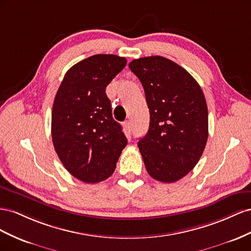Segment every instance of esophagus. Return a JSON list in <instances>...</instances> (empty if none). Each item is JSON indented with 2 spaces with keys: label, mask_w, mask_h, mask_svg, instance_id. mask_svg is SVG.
I'll return each instance as SVG.
<instances>
[{
  "label": "esophagus",
  "mask_w": 251,
  "mask_h": 251,
  "mask_svg": "<svg viewBox=\"0 0 251 251\" xmlns=\"http://www.w3.org/2000/svg\"><path fill=\"white\" fill-rule=\"evenodd\" d=\"M124 125H125V128H126V130L128 132H131L132 131V124H131L130 121H126Z\"/></svg>",
  "instance_id": "esophagus-1"
}]
</instances>
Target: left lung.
I'll use <instances>...</instances> for the list:
<instances>
[{"label":"left lung","mask_w":251,"mask_h":251,"mask_svg":"<svg viewBox=\"0 0 251 251\" xmlns=\"http://www.w3.org/2000/svg\"><path fill=\"white\" fill-rule=\"evenodd\" d=\"M129 68L144 87L149 129L138 146L149 176L174 183L191 171L208 139V109L203 91L176 63L153 55Z\"/></svg>","instance_id":"left-lung-1"}]
</instances>
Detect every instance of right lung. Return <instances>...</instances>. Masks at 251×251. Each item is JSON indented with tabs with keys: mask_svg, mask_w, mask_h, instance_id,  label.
<instances>
[{
	"mask_svg": "<svg viewBox=\"0 0 251 251\" xmlns=\"http://www.w3.org/2000/svg\"><path fill=\"white\" fill-rule=\"evenodd\" d=\"M126 63L114 54L91 55L67 71L55 95L51 113L55 152L64 167L84 183L109 177L127 145L105 92Z\"/></svg>",
	"mask_w": 251,
	"mask_h": 251,
	"instance_id": "obj_1",
	"label": "right lung"
}]
</instances>
